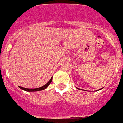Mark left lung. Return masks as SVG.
Returning <instances> with one entry per match:
<instances>
[{
  "label": "left lung",
  "mask_w": 123,
  "mask_h": 123,
  "mask_svg": "<svg viewBox=\"0 0 123 123\" xmlns=\"http://www.w3.org/2000/svg\"><path fill=\"white\" fill-rule=\"evenodd\" d=\"M77 89H78V88H77Z\"/></svg>",
  "instance_id": "1"
}]
</instances>
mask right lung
<instances>
[{
	"label": "right lung",
	"mask_w": 123,
	"mask_h": 123,
	"mask_svg": "<svg viewBox=\"0 0 123 123\" xmlns=\"http://www.w3.org/2000/svg\"><path fill=\"white\" fill-rule=\"evenodd\" d=\"M52 81V77L51 78V79H50V81H49V82H47L46 84H45V85L41 87L36 88V89H27V88L22 87H20V86H18V87H19L20 89H21L22 90H24V91H28V92H36V91H42V90H44V89H46V88L49 86V85L51 83Z\"/></svg>",
	"instance_id": "right-lung-1"
}]
</instances>
